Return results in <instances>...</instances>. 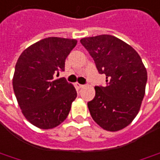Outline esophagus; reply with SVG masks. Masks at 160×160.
<instances>
[{
  "instance_id": "1",
  "label": "esophagus",
  "mask_w": 160,
  "mask_h": 160,
  "mask_svg": "<svg viewBox=\"0 0 160 160\" xmlns=\"http://www.w3.org/2000/svg\"><path fill=\"white\" fill-rule=\"evenodd\" d=\"M84 87V85H81L80 84V83H75V88H76L80 89V88H82Z\"/></svg>"
}]
</instances>
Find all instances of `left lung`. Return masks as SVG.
<instances>
[{"mask_svg":"<svg viewBox=\"0 0 160 160\" xmlns=\"http://www.w3.org/2000/svg\"><path fill=\"white\" fill-rule=\"evenodd\" d=\"M81 44L93 58L107 85L95 86V96L88 102L94 121L109 131L125 128L139 111L147 82V72L138 53L111 35L85 38Z\"/></svg>","mask_w":160,"mask_h":160,"instance_id":"left-lung-1","label":"left lung"}]
</instances>
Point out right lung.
Here are the masks:
<instances>
[{"mask_svg":"<svg viewBox=\"0 0 160 160\" xmlns=\"http://www.w3.org/2000/svg\"><path fill=\"white\" fill-rule=\"evenodd\" d=\"M75 39L47 38L24 50L15 67L13 88L26 119L40 129H52L66 119L77 96L65 78L66 57Z\"/></svg>","mask_w":160,"mask_h":160,"instance_id":"obj_1","label":"right lung"}]
</instances>
